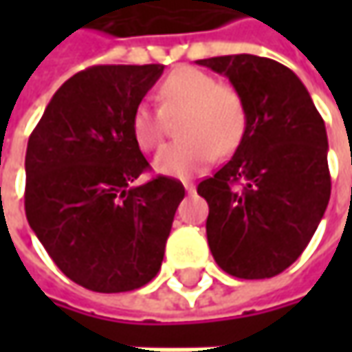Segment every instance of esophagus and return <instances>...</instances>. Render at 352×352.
Returning <instances> with one entry per match:
<instances>
[{
  "mask_svg": "<svg viewBox=\"0 0 352 352\" xmlns=\"http://www.w3.org/2000/svg\"><path fill=\"white\" fill-rule=\"evenodd\" d=\"M184 188H186V192H188V194H194V192H196V186H194L192 182H184Z\"/></svg>",
  "mask_w": 352,
  "mask_h": 352,
  "instance_id": "34e87169",
  "label": "esophagus"
}]
</instances>
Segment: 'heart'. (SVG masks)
Here are the masks:
<instances>
[{
    "instance_id": "b5f03b06",
    "label": "heart",
    "mask_w": 352,
    "mask_h": 352,
    "mask_svg": "<svg viewBox=\"0 0 352 352\" xmlns=\"http://www.w3.org/2000/svg\"><path fill=\"white\" fill-rule=\"evenodd\" d=\"M160 109L139 103L131 116V133L142 151H155L164 139V116L186 109L180 135L184 139L164 146L155 158V168L174 178H190L217 156L231 153L247 127V109L235 88L219 84L204 70L176 68L158 88Z\"/></svg>"
}]
</instances>
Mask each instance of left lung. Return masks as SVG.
<instances>
[{
	"instance_id": "1",
	"label": "left lung",
	"mask_w": 352,
	"mask_h": 352,
	"mask_svg": "<svg viewBox=\"0 0 352 352\" xmlns=\"http://www.w3.org/2000/svg\"><path fill=\"white\" fill-rule=\"evenodd\" d=\"M197 64L227 76L247 109L233 158L197 186L210 206L211 254L231 276H276L304 252L329 204L325 123L280 62L229 54Z\"/></svg>"
}]
</instances>
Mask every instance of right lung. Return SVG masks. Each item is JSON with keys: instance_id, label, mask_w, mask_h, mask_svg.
I'll return each mask as SVG.
<instances>
[{"instance_id": "obj_1", "label": "right lung", "mask_w": 352, "mask_h": 352, "mask_svg": "<svg viewBox=\"0 0 352 352\" xmlns=\"http://www.w3.org/2000/svg\"><path fill=\"white\" fill-rule=\"evenodd\" d=\"M162 64L91 66L62 84L29 137L25 213L76 284L117 294L148 284L164 258L182 182L156 176L131 133Z\"/></svg>"}]
</instances>
